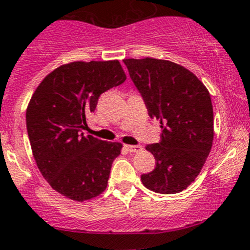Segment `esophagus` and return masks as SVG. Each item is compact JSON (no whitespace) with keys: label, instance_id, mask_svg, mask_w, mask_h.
<instances>
[{"label":"esophagus","instance_id":"obj_1","mask_svg":"<svg viewBox=\"0 0 250 250\" xmlns=\"http://www.w3.org/2000/svg\"><path fill=\"white\" fill-rule=\"evenodd\" d=\"M125 149L129 152H139L142 151L143 147L140 145H125Z\"/></svg>","mask_w":250,"mask_h":250}]
</instances>
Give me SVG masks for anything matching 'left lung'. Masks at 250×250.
<instances>
[{"label":"left lung","mask_w":250,"mask_h":250,"mask_svg":"<svg viewBox=\"0 0 250 250\" xmlns=\"http://www.w3.org/2000/svg\"><path fill=\"white\" fill-rule=\"evenodd\" d=\"M151 118L160 121L161 140L146 145L156 166L142 174L147 189L176 194L202 171L214 140L210 94L195 74L171 61L123 60Z\"/></svg>","instance_id":"left-lung-1"}]
</instances>
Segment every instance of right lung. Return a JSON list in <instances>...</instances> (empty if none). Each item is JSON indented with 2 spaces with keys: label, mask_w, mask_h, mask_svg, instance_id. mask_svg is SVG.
Instances as JSON below:
<instances>
[{
  "label": "right lung",
  "mask_w": 250,
  "mask_h": 250,
  "mask_svg": "<svg viewBox=\"0 0 250 250\" xmlns=\"http://www.w3.org/2000/svg\"><path fill=\"white\" fill-rule=\"evenodd\" d=\"M127 79L115 61L72 62L45 77L26 108L34 159L56 192L76 202L93 199L107 187L121 143L84 135L86 115L100 95Z\"/></svg>",
  "instance_id": "1"
}]
</instances>
